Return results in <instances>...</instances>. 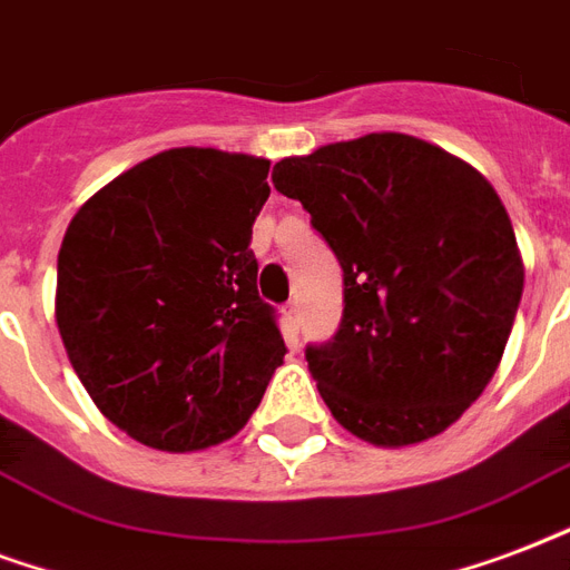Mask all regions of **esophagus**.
<instances>
[{
    "label": "esophagus",
    "mask_w": 570,
    "mask_h": 570,
    "mask_svg": "<svg viewBox=\"0 0 570 570\" xmlns=\"http://www.w3.org/2000/svg\"><path fill=\"white\" fill-rule=\"evenodd\" d=\"M285 318H288L291 327H297V324H301V306H297V301H291L288 306H285Z\"/></svg>",
    "instance_id": "1"
}]
</instances>
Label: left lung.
I'll return each mask as SVG.
<instances>
[{
	"mask_svg": "<svg viewBox=\"0 0 570 570\" xmlns=\"http://www.w3.org/2000/svg\"><path fill=\"white\" fill-rule=\"evenodd\" d=\"M340 258L345 309L312 379L363 442L405 448L444 432L490 384L523 297L508 209L463 158L375 131L276 161Z\"/></svg>",
	"mask_w": 570,
	"mask_h": 570,
	"instance_id": "8db88e82",
	"label": "left lung"
}]
</instances>
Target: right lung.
Wrapping results in <instances>:
<instances>
[{
	"label": "right lung",
	"instance_id": "add662e5",
	"mask_svg": "<svg viewBox=\"0 0 570 570\" xmlns=\"http://www.w3.org/2000/svg\"><path fill=\"white\" fill-rule=\"evenodd\" d=\"M269 161L165 149L77 209L57 327L98 412L156 451H204L258 409L285 342L258 297L252 225Z\"/></svg>",
	"mask_w": 570,
	"mask_h": 570
}]
</instances>
